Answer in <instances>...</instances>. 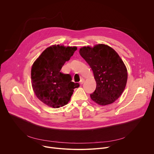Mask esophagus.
<instances>
[{
	"label": "esophagus",
	"instance_id": "34e87169",
	"mask_svg": "<svg viewBox=\"0 0 154 154\" xmlns=\"http://www.w3.org/2000/svg\"><path fill=\"white\" fill-rule=\"evenodd\" d=\"M84 82H85V79L82 78V79L80 80V85H82V84L84 83Z\"/></svg>",
	"mask_w": 154,
	"mask_h": 154
}]
</instances>
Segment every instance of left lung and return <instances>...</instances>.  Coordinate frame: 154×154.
Instances as JSON below:
<instances>
[{"mask_svg":"<svg viewBox=\"0 0 154 154\" xmlns=\"http://www.w3.org/2000/svg\"><path fill=\"white\" fill-rule=\"evenodd\" d=\"M79 53L92 69L97 83L95 90L90 94L91 99L101 106L112 103L122 95L127 83V69L122 59L114 49L104 44L83 46Z\"/></svg>","mask_w":154,"mask_h":154,"instance_id":"8db88e82","label":"left lung"}]
</instances>
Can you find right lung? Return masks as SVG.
Instances as JSON below:
<instances>
[{
    "mask_svg": "<svg viewBox=\"0 0 154 154\" xmlns=\"http://www.w3.org/2000/svg\"><path fill=\"white\" fill-rule=\"evenodd\" d=\"M76 49L75 46H51L33 63L32 87L37 97L45 105L54 108L63 106L70 100L74 89L79 87L78 83L71 82L69 74L60 72Z\"/></svg>",
    "mask_w": 154,
    "mask_h": 154,
    "instance_id": "1",
    "label": "right lung"
}]
</instances>
